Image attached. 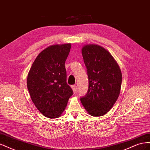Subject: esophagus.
<instances>
[{
	"label": "esophagus",
	"instance_id": "obj_1",
	"mask_svg": "<svg viewBox=\"0 0 150 150\" xmlns=\"http://www.w3.org/2000/svg\"><path fill=\"white\" fill-rule=\"evenodd\" d=\"M71 88H72V91H73V93H75L76 92V91H77V86L76 85H73V86H71Z\"/></svg>",
	"mask_w": 150,
	"mask_h": 150
}]
</instances>
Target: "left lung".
Instances as JSON below:
<instances>
[{
  "label": "left lung",
  "instance_id": "1",
  "mask_svg": "<svg viewBox=\"0 0 150 150\" xmlns=\"http://www.w3.org/2000/svg\"><path fill=\"white\" fill-rule=\"evenodd\" d=\"M81 52L87 68L89 88L81 102L89 115L101 116L111 110L119 97L120 67L111 54L99 45L86 44Z\"/></svg>",
  "mask_w": 150,
  "mask_h": 150
}]
</instances>
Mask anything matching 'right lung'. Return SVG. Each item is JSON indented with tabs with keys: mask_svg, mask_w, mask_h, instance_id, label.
<instances>
[{
	"mask_svg": "<svg viewBox=\"0 0 150 150\" xmlns=\"http://www.w3.org/2000/svg\"><path fill=\"white\" fill-rule=\"evenodd\" d=\"M71 47V43H67L44 49L28 75L27 86L32 101L40 112L49 118L61 116L73 94L66 82L64 66Z\"/></svg>",
	"mask_w": 150,
	"mask_h": 150,
	"instance_id": "right-lung-1",
	"label": "right lung"
}]
</instances>
